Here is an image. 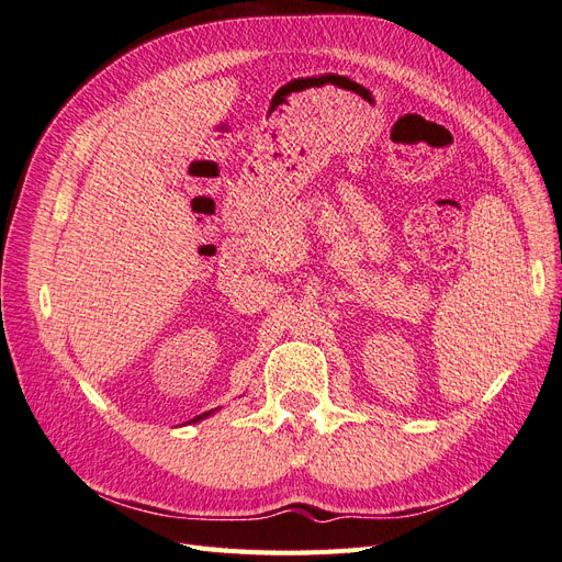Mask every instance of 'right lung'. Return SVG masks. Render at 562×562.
<instances>
[{
    "mask_svg": "<svg viewBox=\"0 0 562 562\" xmlns=\"http://www.w3.org/2000/svg\"><path fill=\"white\" fill-rule=\"evenodd\" d=\"M209 415H213V411H209V413H203V415H199V417H194L192 422H201V419H206Z\"/></svg>",
    "mask_w": 562,
    "mask_h": 562,
    "instance_id": "obj_1",
    "label": "right lung"
}]
</instances>
